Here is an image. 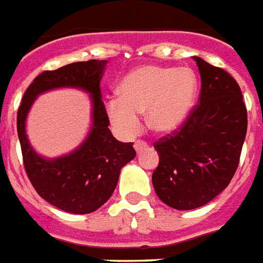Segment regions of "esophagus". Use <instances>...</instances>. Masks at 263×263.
Segmentation results:
<instances>
[{
  "label": "esophagus",
  "instance_id": "obj_1",
  "mask_svg": "<svg viewBox=\"0 0 263 263\" xmlns=\"http://www.w3.org/2000/svg\"><path fill=\"white\" fill-rule=\"evenodd\" d=\"M146 148H148V144L145 141H140V140H138V141L134 142V149L137 151V153L142 152V151H145Z\"/></svg>",
  "mask_w": 263,
  "mask_h": 263
}]
</instances>
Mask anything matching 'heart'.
Here are the masks:
<instances>
[{
	"mask_svg": "<svg viewBox=\"0 0 263 263\" xmlns=\"http://www.w3.org/2000/svg\"><path fill=\"white\" fill-rule=\"evenodd\" d=\"M197 93L194 73L187 68L141 66L122 80L118 96L106 103L111 125L123 137H134L146 114L149 127L170 133L179 127L190 112Z\"/></svg>",
	"mask_w": 263,
	"mask_h": 263,
	"instance_id": "obj_1",
	"label": "heart"
}]
</instances>
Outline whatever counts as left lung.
Returning a JSON list of instances; mask_svg holds the SVG:
<instances>
[{"instance_id": "8db88e82", "label": "left lung", "mask_w": 263, "mask_h": 263, "mask_svg": "<svg viewBox=\"0 0 263 263\" xmlns=\"http://www.w3.org/2000/svg\"><path fill=\"white\" fill-rule=\"evenodd\" d=\"M193 58L201 74L199 103L179 129L153 144L160 159L153 187L178 211L206 205L230 184L247 133V110L236 80Z\"/></svg>"}]
</instances>
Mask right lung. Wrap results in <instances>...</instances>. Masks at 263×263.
Masks as SVG:
<instances>
[{
  "label": "right lung",
  "instance_id": "right-lung-1",
  "mask_svg": "<svg viewBox=\"0 0 263 263\" xmlns=\"http://www.w3.org/2000/svg\"><path fill=\"white\" fill-rule=\"evenodd\" d=\"M107 61L73 62L46 70L27 88L17 111V134L23 163L33 189L61 211L85 215L95 212L114 193L121 168L136 157L133 142L115 140L102 100L100 81ZM80 87L91 93L92 127L86 141L72 154L57 159L39 157L28 142L25 119L34 99L55 87Z\"/></svg>",
  "mask_w": 263,
  "mask_h": 263
}]
</instances>
